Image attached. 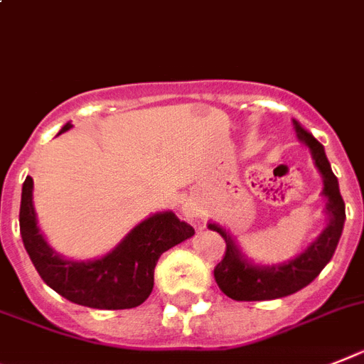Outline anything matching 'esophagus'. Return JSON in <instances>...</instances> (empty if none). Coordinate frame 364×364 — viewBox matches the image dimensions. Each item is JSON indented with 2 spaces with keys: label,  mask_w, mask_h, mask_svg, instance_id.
Listing matches in <instances>:
<instances>
[{
  "label": "esophagus",
  "mask_w": 364,
  "mask_h": 364,
  "mask_svg": "<svg viewBox=\"0 0 364 364\" xmlns=\"http://www.w3.org/2000/svg\"><path fill=\"white\" fill-rule=\"evenodd\" d=\"M182 212H184L186 218L191 219V221L199 218V206L195 203H191V200H188V203L184 204V210H182Z\"/></svg>",
  "instance_id": "obj_1"
}]
</instances>
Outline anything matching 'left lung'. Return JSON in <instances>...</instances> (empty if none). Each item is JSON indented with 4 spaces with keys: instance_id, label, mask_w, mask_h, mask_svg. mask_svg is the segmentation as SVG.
Listing matches in <instances>:
<instances>
[{
    "instance_id": "1",
    "label": "left lung",
    "mask_w": 364,
    "mask_h": 364,
    "mask_svg": "<svg viewBox=\"0 0 364 364\" xmlns=\"http://www.w3.org/2000/svg\"><path fill=\"white\" fill-rule=\"evenodd\" d=\"M294 126H296L297 137L311 149L314 164L323 176L322 193L327 199L326 212L329 215V223L305 253L288 264L272 266V268H260V266L249 264L240 253V249L234 245L229 234L215 223H210L208 229L221 234V238L227 243L221 262L214 268L215 283L225 296L236 301H266V299H277V297L296 294L297 290L311 284L320 275L326 264L333 258L338 240H341L346 210H344V200L338 191L337 176L333 175L323 146L309 132L303 130L296 121H294Z\"/></svg>"
}]
</instances>
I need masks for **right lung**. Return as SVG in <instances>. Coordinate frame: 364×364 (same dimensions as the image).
<instances>
[{"label":"right lung","mask_w":364,"mask_h":364,"mask_svg":"<svg viewBox=\"0 0 364 364\" xmlns=\"http://www.w3.org/2000/svg\"><path fill=\"white\" fill-rule=\"evenodd\" d=\"M70 124L63 126L67 132ZM20 234L33 266L48 287L65 299L83 307H139L154 288L158 258L176 243L191 238L193 227L180 221L173 212L156 214L132 230L117 249L92 262H72L55 255L38 232L33 210V178L22 186Z\"/></svg>","instance_id":"obj_1"}]
</instances>
